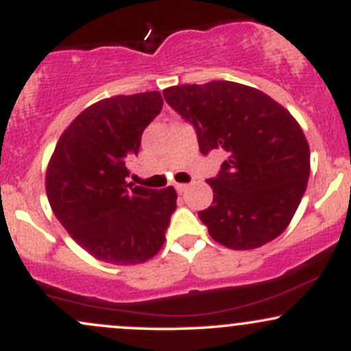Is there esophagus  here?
<instances>
[{
	"mask_svg": "<svg viewBox=\"0 0 351 351\" xmlns=\"http://www.w3.org/2000/svg\"><path fill=\"white\" fill-rule=\"evenodd\" d=\"M176 191H178V193H184V191H186V189L189 188V184H184V183H180V184H176Z\"/></svg>",
	"mask_w": 351,
	"mask_h": 351,
	"instance_id": "34e87169",
	"label": "esophagus"
}]
</instances>
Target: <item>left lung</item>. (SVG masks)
Here are the masks:
<instances>
[{"mask_svg":"<svg viewBox=\"0 0 351 351\" xmlns=\"http://www.w3.org/2000/svg\"><path fill=\"white\" fill-rule=\"evenodd\" d=\"M163 97L195 127L199 150L228 152L209 178L213 206L198 213L216 243L247 251L276 239L299 208L310 148L297 120L257 88L229 80L168 87Z\"/></svg>","mask_w":351,"mask_h":351,"instance_id":"obj_1","label":"left lung"}]
</instances>
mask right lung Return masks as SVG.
I'll use <instances>...</instances> for the list:
<instances>
[{"mask_svg":"<svg viewBox=\"0 0 351 351\" xmlns=\"http://www.w3.org/2000/svg\"><path fill=\"white\" fill-rule=\"evenodd\" d=\"M162 107L156 90L95 102L64 130L47 165L46 193L56 217L104 263H147L165 243L175 188L156 191L125 181L143 130Z\"/></svg>","mask_w":351,"mask_h":351,"instance_id":"obj_1","label":"right lung"}]
</instances>
